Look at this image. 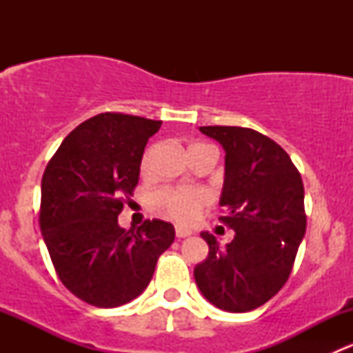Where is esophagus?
Returning <instances> with one entry per match:
<instances>
[{"instance_id":"obj_1","label":"esophagus","mask_w":353,"mask_h":353,"mask_svg":"<svg viewBox=\"0 0 353 353\" xmlns=\"http://www.w3.org/2000/svg\"><path fill=\"white\" fill-rule=\"evenodd\" d=\"M191 234H193V230L188 229V227H183V225L176 227V236L179 237V239H183V237H190Z\"/></svg>"}]
</instances>
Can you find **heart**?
I'll return each mask as SVG.
<instances>
[{
  "instance_id": "heart-1",
  "label": "heart",
  "mask_w": 353,
  "mask_h": 353,
  "mask_svg": "<svg viewBox=\"0 0 353 353\" xmlns=\"http://www.w3.org/2000/svg\"><path fill=\"white\" fill-rule=\"evenodd\" d=\"M148 157L145 155L143 165L148 163ZM155 201L159 203L160 208L165 210L169 216H172L177 222H191L196 219L199 210L210 201V196L206 191L198 190V188H176V190H160L155 194Z\"/></svg>"
}]
</instances>
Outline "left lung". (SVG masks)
Returning a JSON list of instances; mask_svg holds the SVG:
<instances>
[{"instance_id":"obj_1","label":"left lung","mask_w":353,"mask_h":353,"mask_svg":"<svg viewBox=\"0 0 353 353\" xmlns=\"http://www.w3.org/2000/svg\"><path fill=\"white\" fill-rule=\"evenodd\" d=\"M225 150L220 216L236 230L227 245L201 232L208 256L194 266L205 299L229 312H248L268 302L290 276L305 234L304 184L279 143L239 126H201Z\"/></svg>"}]
</instances>
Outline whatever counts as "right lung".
<instances>
[{
    "label": "right lung",
    "mask_w": 353,
    "mask_h": 353,
    "mask_svg": "<svg viewBox=\"0 0 353 353\" xmlns=\"http://www.w3.org/2000/svg\"><path fill=\"white\" fill-rule=\"evenodd\" d=\"M162 121L104 112L74 128L44 170L41 223L56 273L68 290L95 307H117L150 283L174 225L145 220L121 229L117 215L133 196L148 138Z\"/></svg>",
    "instance_id": "add662e5"
}]
</instances>
